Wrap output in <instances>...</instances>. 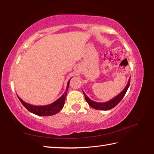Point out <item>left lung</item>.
I'll return each instance as SVG.
<instances>
[{
	"label": "left lung",
	"mask_w": 154,
	"mask_h": 154,
	"mask_svg": "<svg viewBox=\"0 0 154 154\" xmlns=\"http://www.w3.org/2000/svg\"><path fill=\"white\" fill-rule=\"evenodd\" d=\"M130 84V78H129V80H128L127 85L125 86V88L123 90V91H122V92L119 94L118 96L114 97V98H112V100H109V101L106 102H96L93 101V100H90L88 97L86 95V94L84 93L83 90L82 91H83L84 95L85 96V99L86 100V102L92 108L96 109H100V110H108V109H110L113 108H114L115 106L121 101L122 99L124 98V96H125V93H126L128 88H129Z\"/></svg>",
	"instance_id": "8db88e82"
}]
</instances>
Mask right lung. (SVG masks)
I'll use <instances>...</instances> for the list:
<instances>
[{"label": "right lung", "instance_id": "obj_1", "mask_svg": "<svg viewBox=\"0 0 154 154\" xmlns=\"http://www.w3.org/2000/svg\"><path fill=\"white\" fill-rule=\"evenodd\" d=\"M70 78V79H71ZM68 82L66 89L64 93L61 96L60 98H58L57 100H56L55 102L51 103V104L46 105V106H34L31 105L30 103H28L23 101L19 96H18V99L20 101V102L23 103V105L28 110L32 113L34 114H36L37 116H53L56 114H57L61 109L63 108L66 97L67 95L68 89L69 87V84H70V80Z\"/></svg>", "mask_w": 154, "mask_h": 154}]
</instances>
